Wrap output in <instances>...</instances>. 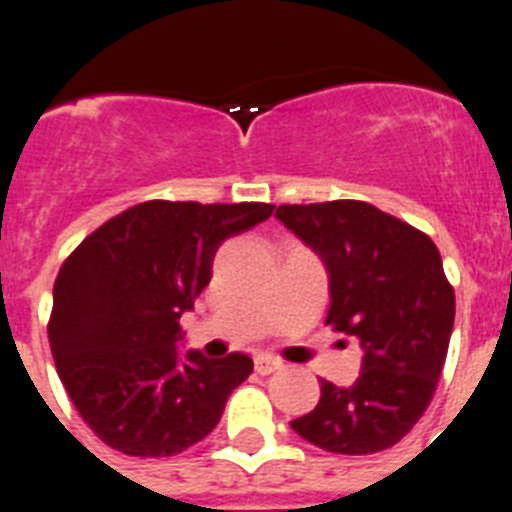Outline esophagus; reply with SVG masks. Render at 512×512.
<instances>
[{
    "mask_svg": "<svg viewBox=\"0 0 512 512\" xmlns=\"http://www.w3.org/2000/svg\"><path fill=\"white\" fill-rule=\"evenodd\" d=\"M278 369H283V361H278V358H272V356H257L255 358L257 374L267 376V374H272V371H278Z\"/></svg>",
    "mask_w": 512,
    "mask_h": 512,
    "instance_id": "1",
    "label": "esophagus"
}]
</instances>
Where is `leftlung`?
<instances>
[{"instance_id": "obj_1", "label": "left lung", "mask_w": 512, "mask_h": 512, "mask_svg": "<svg viewBox=\"0 0 512 512\" xmlns=\"http://www.w3.org/2000/svg\"><path fill=\"white\" fill-rule=\"evenodd\" d=\"M275 217L326 265V323L364 348L358 379H321V401L290 427L336 455L389 450L419 422L447 358L455 293L439 250L419 229L353 199L283 204Z\"/></svg>"}]
</instances>
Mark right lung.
<instances>
[{"instance_id":"add662e5","label":"right lung","mask_w":512,"mask_h":512,"mask_svg":"<svg viewBox=\"0 0 512 512\" xmlns=\"http://www.w3.org/2000/svg\"><path fill=\"white\" fill-rule=\"evenodd\" d=\"M272 204L143 202L108 219L60 267L50 348L75 409L108 447L171 457L207 437L252 358L179 351V318L212 280L219 245Z\"/></svg>"}]
</instances>
